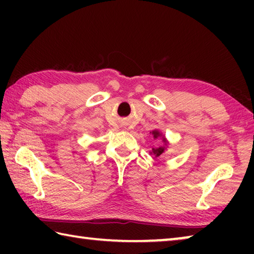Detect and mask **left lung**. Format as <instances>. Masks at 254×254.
<instances>
[{"label":"left lung","instance_id":"1","mask_svg":"<svg viewBox=\"0 0 254 254\" xmlns=\"http://www.w3.org/2000/svg\"><path fill=\"white\" fill-rule=\"evenodd\" d=\"M152 135H153V137L154 139H158V137H161L162 136V134L160 132H159L158 130H154V131H152ZM162 142H163V145H161V147H158V148H152V151H151V153L153 154L154 157H160L161 154L166 151V149H167V140H166V137L165 136H162Z\"/></svg>","mask_w":254,"mask_h":254}]
</instances>
